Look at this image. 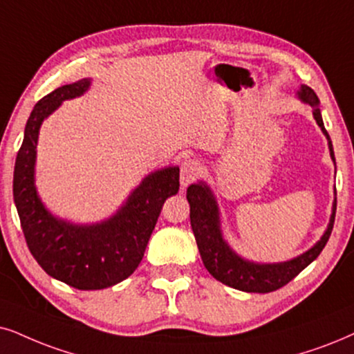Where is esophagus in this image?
I'll return each instance as SVG.
<instances>
[{"label": "esophagus", "mask_w": 354, "mask_h": 354, "mask_svg": "<svg viewBox=\"0 0 354 354\" xmlns=\"http://www.w3.org/2000/svg\"><path fill=\"white\" fill-rule=\"evenodd\" d=\"M201 169H203V167H201V163L198 162V160L186 158L185 162L181 163V167H180L181 186L186 187L187 185H191V183L194 181L196 178H198L199 174H201Z\"/></svg>", "instance_id": "obj_1"}]
</instances>
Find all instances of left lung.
Masks as SVG:
<instances>
[{
  "label": "left lung",
  "mask_w": 354,
  "mask_h": 354,
  "mask_svg": "<svg viewBox=\"0 0 354 354\" xmlns=\"http://www.w3.org/2000/svg\"><path fill=\"white\" fill-rule=\"evenodd\" d=\"M296 96L304 104L312 107L315 122L320 127V131L324 132L326 140H328L330 156H332L335 162L333 145L332 140H330L328 132L325 131L324 119H322L319 107L320 101L314 93V89L306 86V84H301ZM186 198L191 207V229L194 232L196 243H198L205 270L216 277L217 281H221L222 284L243 290V292H271V290L283 288L302 270H306L319 257L326 241H328L333 229L335 212H337V191H335L328 225H326L324 235L320 236V240L317 241L314 247H310L307 252H304L296 258L288 259V261L258 263L241 257V254L236 253L230 247L229 241L223 239L221 209H218L216 194H214L212 187L207 183L198 181L191 185L187 187Z\"/></svg>",
  "instance_id": "obj_1"
}]
</instances>
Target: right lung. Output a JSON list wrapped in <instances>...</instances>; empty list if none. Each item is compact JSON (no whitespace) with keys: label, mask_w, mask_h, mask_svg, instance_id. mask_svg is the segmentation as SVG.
I'll return each instance as SVG.
<instances>
[{"label":"right lung","mask_w":354,"mask_h":354,"mask_svg":"<svg viewBox=\"0 0 354 354\" xmlns=\"http://www.w3.org/2000/svg\"><path fill=\"white\" fill-rule=\"evenodd\" d=\"M91 78L57 88L34 106L16 156L12 194L28 247L48 276L82 290L104 289L129 277L144 258L147 243L169 196L180 189V167L147 174L111 217L75 223L53 216L35 187L40 125L66 100L83 96Z\"/></svg>","instance_id":"obj_1"}]
</instances>
